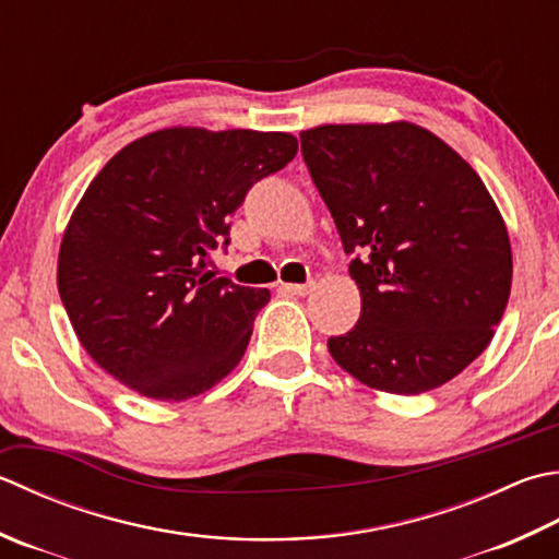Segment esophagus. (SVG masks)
I'll return each mask as SVG.
<instances>
[{
    "instance_id": "esophagus-1",
    "label": "esophagus",
    "mask_w": 559,
    "mask_h": 559,
    "mask_svg": "<svg viewBox=\"0 0 559 559\" xmlns=\"http://www.w3.org/2000/svg\"><path fill=\"white\" fill-rule=\"evenodd\" d=\"M312 286L314 283L310 281V283H286V293H290V295H298V298H302V295H308L310 290H312Z\"/></svg>"
}]
</instances>
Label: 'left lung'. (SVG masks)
<instances>
[{"instance_id":"obj_1","label":"left lung","mask_w":559,"mask_h":559,"mask_svg":"<svg viewBox=\"0 0 559 559\" xmlns=\"http://www.w3.org/2000/svg\"><path fill=\"white\" fill-rule=\"evenodd\" d=\"M360 290V320L326 346L364 385L419 395L485 352L511 293V245L477 171L421 126L300 133Z\"/></svg>"}]
</instances>
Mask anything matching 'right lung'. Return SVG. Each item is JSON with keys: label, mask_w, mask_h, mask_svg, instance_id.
<instances>
[{"label": "right lung", "mask_w": 559, "mask_h": 559, "mask_svg": "<svg viewBox=\"0 0 559 559\" xmlns=\"http://www.w3.org/2000/svg\"><path fill=\"white\" fill-rule=\"evenodd\" d=\"M290 133L164 128L106 162L62 235L58 290L72 330L108 376L181 402L242 360L266 288L213 278L247 191L295 157Z\"/></svg>", "instance_id": "obj_1"}]
</instances>
